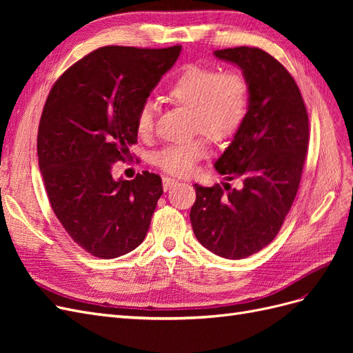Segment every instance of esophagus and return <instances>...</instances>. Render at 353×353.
I'll use <instances>...</instances> for the list:
<instances>
[{"instance_id": "esophagus-1", "label": "esophagus", "mask_w": 353, "mask_h": 353, "mask_svg": "<svg viewBox=\"0 0 353 353\" xmlns=\"http://www.w3.org/2000/svg\"><path fill=\"white\" fill-rule=\"evenodd\" d=\"M162 184H163V190H165V191H168V190H170L172 187H175V185L178 184V181H176V179H174V178L163 176V179H162Z\"/></svg>"}]
</instances>
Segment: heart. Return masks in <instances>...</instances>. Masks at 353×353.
<instances>
[{
    "mask_svg": "<svg viewBox=\"0 0 353 353\" xmlns=\"http://www.w3.org/2000/svg\"><path fill=\"white\" fill-rule=\"evenodd\" d=\"M165 97L170 104L191 112V131L221 143L236 134L244 121L249 105V82L237 70L219 72L190 65L169 85ZM153 121V105L144 103L135 116L137 132L141 137L150 135ZM206 153L205 140L194 138L184 144L165 147L156 154L154 163L169 175L188 176Z\"/></svg>",
    "mask_w": 353,
    "mask_h": 353,
    "instance_id": "heart-1",
    "label": "heart"
}]
</instances>
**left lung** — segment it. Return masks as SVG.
Masks as SVG:
<instances>
[{"instance_id":"8db88e82","label":"left lung","mask_w":353,"mask_h":353,"mask_svg":"<svg viewBox=\"0 0 353 353\" xmlns=\"http://www.w3.org/2000/svg\"><path fill=\"white\" fill-rule=\"evenodd\" d=\"M213 54L237 65L249 82L248 113L215 162L227 181L241 184H194L190 221L208 250L244 259L275 239L293 205L307 152L309 119L293 77L268 52L236 47Z\"/></svg>"}]
</instances>
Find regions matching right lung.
<instances>
[{"instance_id":"obj_1","label":"right lung","mask_w":353,"mask_h":353,"mask_svg":"<svg viewBox=\"0 0 353 353\" xmlns=\"http://www.w3.org/2000/svg\"><path fill=\"white\" fill-rule=\"evenodd\" d=\"M181 46L101 47L52 85L38 128V163L50 205L79 248L119 258L145 239L163 194L162 179L144 170L113 179L112 168L137 143L135 116Z\"/></svg>"}]
</instances>
